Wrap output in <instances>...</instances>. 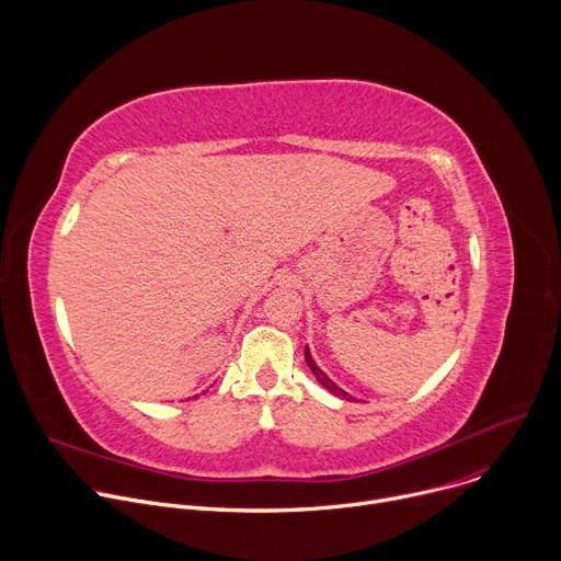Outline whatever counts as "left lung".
I'll use <instances>...</instances> for the list:
<instances>
[{"label":"left lung","instance_id":"8db88e82","mask_svg":"<svg viewBox=\"0 0 561 561\" xmlns=\"http://www.w3.org/2000/svg\"><path fill=\"white\" fill-rule=\"evenodd\" d=\"M304 357H306V364H308V368L312 370V375H314V379H317L319 383H322V386H324L329 392H333L335 397H342V399H346V402H353L355 397H353V394H348L344 388H340V386H337V383H335V381H333V379H331L322 368H319V366L314 364V359H312V355H310L308 346L304 348Z\"/></svg>","mask_w":561,"mask_h":561}]
</instances>
